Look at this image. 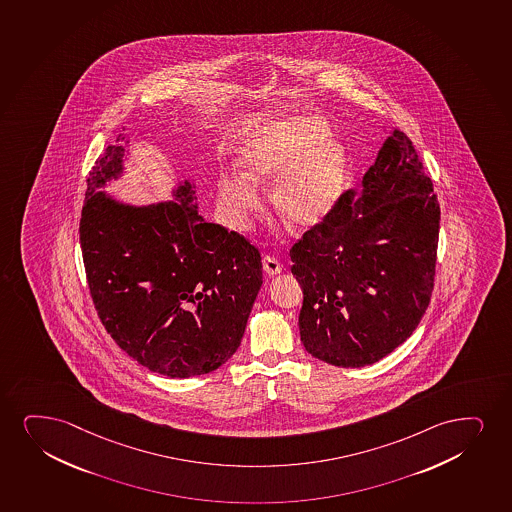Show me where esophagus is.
Returning a JSON list of instances; mask_svg holds the SVG:
<instances>
[{"label": "esophagus", "instance_id": "esophagus-1", "mask_svg": "<svg viewBox=\"0 0 512 512\" xmlns=\"http://www.w3.org/2000/svg\"><path fill=\"white\" fill-rule=\"evenodd\" d=\"M262 264H264V271L267 272L269 276H274V274H279V272L283 271L281 262H279L276 257H272V255H265Z\"/></svg>", "mask_w": 512, "mask_h": 512}]
</instances>
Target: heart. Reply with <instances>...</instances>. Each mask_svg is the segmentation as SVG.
I'll return each instance as SVG.
<instances>
[{"label":"heart","instance_id":"obj_1","mask_svg":"<svg viewBox=\"0 0 512 512\" xmlns=\"http://www.w3.org/2000/svg\"><path fill=\"white\" fill-rule=\"evenodd\" d=\"M321 117L288 119L253 134L241 148V174L219 179V203L234 226H243L260 207L255 184L278 175L271 203L290 228H314L333 210L345 179V157L328 143Z\"/></svg>","mask_w":512,"mask_h":512}]
</instances>
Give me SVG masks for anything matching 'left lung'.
Returning <instances> with one entry per match:
<instances>
[{
	"label": "left lung",
	"mask_w": 512,
	"mask_h": 512,
	"mask_svg": "<svg viewBox=\"0 0 512 512\" xmlns=\"http://www.w3.org/2000/svg\"><path fill=\"white\" fill-rule=\"evenodd\" d=\"M360 184L290 250L303 347L338 367L402 345L435 286L440 203L411 138L393 129Z\"/></svg>",
	"instance_id": "8db88e82"
}]
</instances>
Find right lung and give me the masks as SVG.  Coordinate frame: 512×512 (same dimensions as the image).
<instances>
[{
	"label": "right lung",
	"mask_w": 512,
	"mask_h": 512,
	"mask_svg": "<svg viewBox=\"0 0 512 512\" xmlns=\"http://www.w3.org/2000/svg\"><path fill=\"white\" fill-rule=\"evenodd\" d=\"M122 152L108 145L89 171L79 221L96 312L117 345L153 373H210L240 347L262 286L259 248L203 221L188 181L177 188L179 202L152 207L98 191L119 174Z\"/></svg>",
	"instance_id": "right-lung-1"
}]
</instances>
